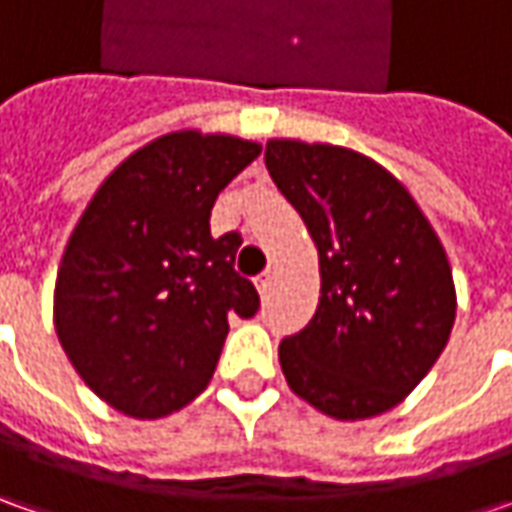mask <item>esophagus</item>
I'll list each match as a JSON object with an SVG mask.
<instances>
[{
    "label": "esophagus",
    "instance_id": "34e87169",
    "mask_svg": "<svg viewBox=\"0 0 512 512\" xmlns=\"http://www.w3.org/2000/svg\"><path fill=\"white\" fill-rule=\"evenodd\" d=\"M256 287H259V293H262V296H267V293H270V287H273V273H270V270L259 273V276H256Z\"/></svg>",
    "mask_w": 512,
    "mask_h": 512
}]
</instances>
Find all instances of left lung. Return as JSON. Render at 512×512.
<instances>
[{
    "mask_svg": "<svg viewBox=\"0 0 512 512\" xmlns=\"http://www.w3.org/2000/svg\"><path fill=\"white\" fill-rule=\"evenodd\" d=\"M265 165L322 270L313 319L279 344L287 384L333 419L379 416L450 339L456 290L442 242L402 182L356 150L270 139Z\"/></svg>",
    "mask_w": 512,
    "mask_h": 512,
    "instance_id": "obj_1",
    "label": "left lung"
}]
</instances>
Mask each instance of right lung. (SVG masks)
Listing matches in <instances>:
<instances>
[{"instance_id":"1","label":"right lung","mask_w":512,"mask_h":512,"mask_svg":"<svg viewBox=\"0 0 512 512\" xmlns=\"http://www.w3.org/2000/svg\"><path fill=\"white\" fill-rule=\"evenodd\" d=\"M262 153L236 136L168 133L128 156L85 207L53 296L76 373L110 407L162 419L210 382L227 316L259 293L236 273L242 236H210L216 196Z\"/></svg>"}]
</instances>
